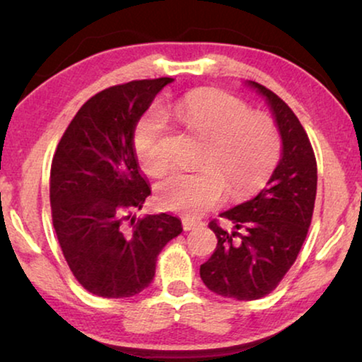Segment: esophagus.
I'll use <instances>...</instances> for the list:
<instances>
[{
	"instance_id": "34e87169",
	"label": "esophagus",
	"mask_w": 362,
	"mask_h": 362,
	"mask_svg": "<svg viewBox=\"0 0 362 362\" xmlns=\"http://www.w3.org/2000/svg\"><path fill=\"white\" fill-rule=\"evenodd\" d=\"M201 224H202L201 221L191 219V217H182V229L185 230H192L196 229V227H199Z\"/></svg>"
}]
</instances>
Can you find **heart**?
<instances>
[{
	"label": "heart",
	"mask_w": 362,
	"mask_h": 362,
	"mask_svg": "<svg viewBox=\"0 0 362 362\" xmlns=\"http://www.w3.org/2000/svg\"><path fill=\"white\" fill-rule=\"evenodd\" d=\"M175 112L186 128L206 138L204 168L175 173L161 182V204L171 211L196 217L224 199L227 185L232 197L255 192L274 173L280 160L279 128L269 117L254 115L240 98L214 88H199L182 95ZM168 118L153 105L138 122L135 150L153 175L170 166Z\"/></svg>",
	"instance_id": "heart-1"
}]
</instances>
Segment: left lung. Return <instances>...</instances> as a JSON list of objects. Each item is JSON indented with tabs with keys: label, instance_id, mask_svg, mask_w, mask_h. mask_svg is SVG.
<instances>
[{
	"label": "left lung",
	"instance_id": "obj_1",
	"mask_svg": "<svg viewBox=\"0 0 362 362\" xmlns=\"http://www.w3.org/2000/svg\"><path fill=\"white\" fill-rule=\"evenodd\" d=\"M249 86L274 113L281 160L254 199L222 212L230 229L209 222L217 247L199 270L207 288L235 300L269 295L295 264L313 217L318 182L315 151L293 110L267 87L252 81Z\"/></svg>",
	"mask_w": 362,
	"mask_h": 362
}]
</instances>
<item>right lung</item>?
I'll use <instances>...</instances> for the list:
<instances>
[{"label":"right lung","instance_id":"right-lung-1","mask_svg":"<svg viewBox=\"0 0 362 362\" xmlns=\"http://www.w3.org/2000/svg\"><path fill=\"white\" fill-rule=\"evenodd\" d=\"M171 77L108 87L83 103L51 165L52 224L78 284L103 298H128L151 284L156 260L182 232L161 212L136 219L151 194L133 148L138 120Z\"/></svg>","mask_w":362,"mask_h":362}]
</instances>
